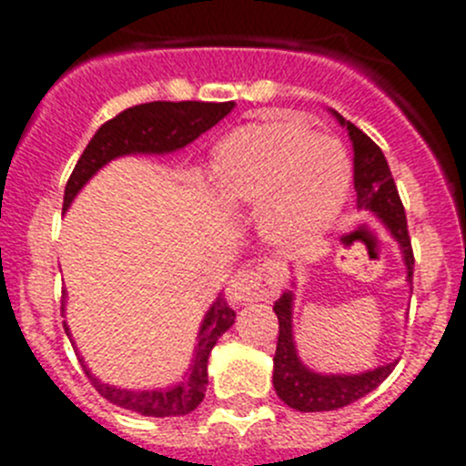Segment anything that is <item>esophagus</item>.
Listing matches in <instances>:
<instances>
[{"label":"esophagus","instance_id":"34e87169","mask_svg":"<svg viewBox=\"0 0 466 466\" xmlns=\"http://www.w3.org/2000/svg\"><path fill=\"white\" fill-rule=\"evenodd\" d=\"M278 291V279L270 268H247L238 270L228 282V294L230 300L236 303H252V300H266L275 296Z\"/></svg>","mask_w":466,"mask_h":466}]
</instances>
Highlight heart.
Segmentation results:
<instances>
[{
	"label": "heart",
	"mask_w": 466,
	"mask_h": 466,
	"mask_svg": "<svg viewBox=\"0 0 466 466\" xmlns=\"http://www.w3.org/2000/svg\"><path fill=\"white\" fill-rule=\"evenodd\" d=\"M208 179L224 208H263V233L296 247L336 221L348 200L350 163L336 139L282 118L247 123L217 142Z\"/></svg>",
	"instance_id": "1"
}]
</instances>
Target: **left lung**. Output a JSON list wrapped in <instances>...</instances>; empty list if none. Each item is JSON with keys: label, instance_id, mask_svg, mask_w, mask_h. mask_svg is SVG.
Masks as SVG:
<instances>
[{"label": "left lung", "instance_id": "obj_1", "mask_svg": "<svg viewBox=\"0 0 466 466\" xmlns=\"http://www.w3.org/2000/svg\"><path fill=\"white\" fill-rule=\"evenodd\" d=\"M331 114L336 121L348 130L352 151H355V191L357 208L369 209L382 221L387 233L397 240L401 249L403 263H406V279L413 289V247L409 238V224H406V212H403L401 198H399L397 184L392 179V172L387 166L385 154L369 135H364L355 123L345 121L339 111ZM279 322L278 350L273 357V385L278 397L282 399L289 409L303 410V413H317V410H336L348 403L366 397L373 392L382 380H385L397 361L385 366H378L373 371L350 373V376H327V373L310 371L303 361L299 360L294 343V327H291V315H294V294L284 291L273 306Z\"/></svg>", "mask_w": 466, "mask_h": 466}]
</instances>
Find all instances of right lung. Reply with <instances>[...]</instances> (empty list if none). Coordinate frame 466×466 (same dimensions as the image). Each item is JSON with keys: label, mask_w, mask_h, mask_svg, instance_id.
I'll use <instances>...</instances> for the list:
<instances>
[{"label": "right lung", "mask_w": 466, "mask_h": 466, "mask_svg": "<svg viewBox=\"0 0 466 466\" xmlns=\"http://www.w3.org/2000/svg\"><path fill=\"white\" fill-rule=\"evenodd\" d=\"M236 102H147V105L130 106L121 111L118 116L100 126L93 135L88 147L81 154L79 163L74 166L69 182L65 187L63 209L72 205L76 193L86 187L95 172L105 167L109 160L118 156L130 154H170V151L184 149L187 144L198 139L209 127L217 126L224 116L233 111ZM65 310V299H63ZM236 322V312L228 308L224 296L214 300L212 308L205 315L198 333L196 355L188 369L187 378L167 390H121V387L106 385L100 378H95L84 364L86 376L90 378L93 387L109 403H116L121 409L135 410L139 415L151 418H172V415H187L208 392V360L221 333L228 331ZM65 331L69 336V327L65 322ZM72 340V339H69Z\"/></svg>", "instance_id": "1"}]
</instances>
